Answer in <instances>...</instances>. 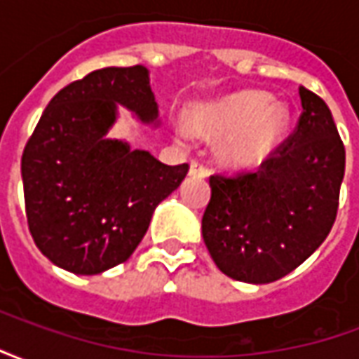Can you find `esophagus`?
<instances>
[{
	"mask_svg": "<svg viewBox=\"0 0 359 359\" xmlns=\"http://www.w3.org/2000/svg\"><path fill=\"white\" fill-rule=\"evenodd\" d=\"M190 175H198V177H208V169L203 167L200 161H192L190 163Z\"/></svg>",
	"mask_w": 359,
	"mask_h": 359,
	"instance_id": "esophagus-1",
	"label": "esophagus"
}]
</instances>
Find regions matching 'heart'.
<instances>
[{
	"instance_id": "b5f03b06",
	"label": "heart",
	"mask_w": 359,
	"mask_h": 359,
	"mask_svg": "<svg viewBox=\"0 0 359 359\" xmlns=\"http://www.w3.org/2000/svg\"><path fill=\"white\" fill-rule=\"evenodd\" d=\"M290 125L285 103L264 92H238L194 111L192 128L205 138L229 136L221 156L233 167H254L283 144Z\"/></svg>"
}]
</instances>
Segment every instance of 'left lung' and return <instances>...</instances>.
I'll return each mask as SVG.
<instances>
[{"label": "left lung", "instance_id": "left-lung-1", "mask_svg": "<svg viewBox=\"0 0 359 359\" xmlns=\"http://www.w3.org/2000/svg\"><path fill=\"white\" fill-rule=\"evenodd\" d=\"M298 126L256 172L210 177L202 236L226 277L278 280L316 252L339 210L346 151L327 103L300 86Z\"/></svg>", "mask_w": 359, "mask_h": 359}]
</instances>
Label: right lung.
I'll return each instance as SVG.
<instances>
[{"mask_svg": "<svg viewBox=\"0 0 359 359\" xmlns=\"http://www.w3.org/2000/svg\"><path fill=\"white\" fill-rule=\"evenodd\" d=\"M118 105L159 126L146 67H105L59 90L25 146L20 172L30 234L51 264L97 275L133 256L188 165H165L109 138Z\"/></svg>", "mask_w": 359, "mask_h": 359, "instance_id": "obj_1", "label": "right lung"}]
</instances>
